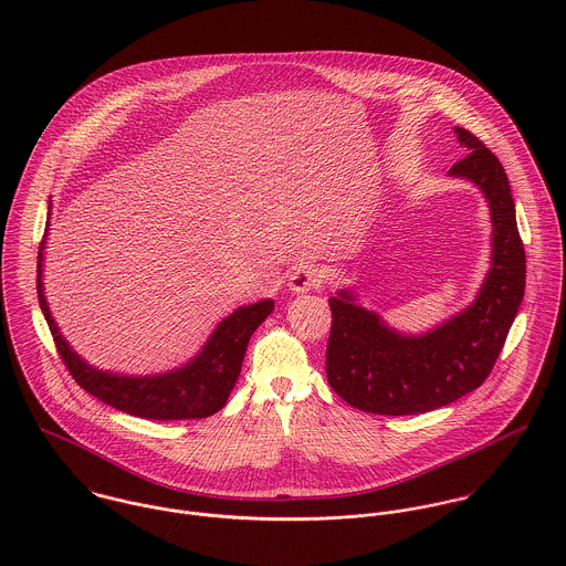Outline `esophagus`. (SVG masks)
I'll use <instances>...</instances> for the list:
<instances>
[{"label":"esophagus","instance_id":"1","mask_svg":"<svg viewBox=\"0 0 566 566\" xmlns=\"http://www.w3.org/2000/svg\"><path fill=\"white\" fill-rule=\"evenodd\" d=\"M323 270L314 263H301L287 276V285L294 294H305V292L318 290L323 285Z\"/></svg>","mask_w":566,"mask_h":566}]
</instances>
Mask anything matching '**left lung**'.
<instances>
[{
  "instance_id": "obj_1",
  "label": "left lung",
  "mask_w": 566,
  "mask_h": 566,
  "mask_svg": "<svg viewBox=\"0 0 566 566\" xmlns=\"http://www.w3.org/2000/svg\"><path fill=\"white\" fill-rule=\"evenodd\" d=\"M467 157L449 176L484 191L492 220V265L475 303L422 335H401L355 303L346 290L328 298V386L370 413L409 416L453 403L488 379L525 292V250L503 165L467 128H455Z\"/></svg>"
}]
</instances>
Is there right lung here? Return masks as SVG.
<instances>
[{"instance_id": "1", "label": "right lung", "mask_w": 566, "mask_h": 566, "mask_svg": "<svg viewBox=\"0 0 566 566\" xmlns=\"http://www.w3.org/2000/svg\"><path fill=\"white\" fill-rule=\"evenodd\" d=\"M48 233V229H45ZM43 242L39 245L36 261V294L41 312L52 331L56 350L65 361L67 370L76 384L88 395L97 397L102 403L111 405L119 411L153 418V420H187L207 418L220 411L242 370L243 355L250 335L274 310V301H261L248 307H240L229 318L218 324L202 350L187 361L182 368L153 377H126L102 373L88 366L76 350L65 342L59 326L52 318L48 301L43 296Z\"/></svg>"}]
</instances>
